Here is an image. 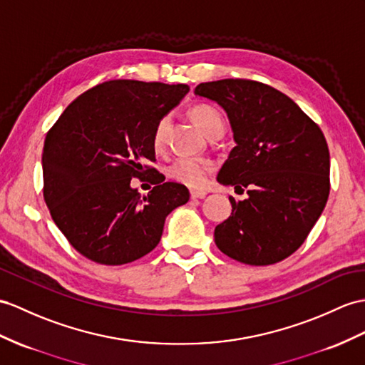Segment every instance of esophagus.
<instances>
[{"mask_svg": "<svg viewBox=\"0 0 365 365\" xmlns=\"http://www.w3.org/2000/svg\"><path fill=\"white\" fill-rule=\"evenodd\" d=\"M207 195V192L206 190H190V197L193 198V200H197V198H204Z\"/></svg>", "mask_w": 365, "mask_h": 365, "instance_id": "obj_1", "label": "esophagus"}]
</instances>
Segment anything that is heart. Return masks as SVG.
Instances as JSON below:
<instances>
[{"label":"heart","instance_id":"1","mask_svg":"<svg viewBox=\"0 0 365 365\" xmlns=\"http://www.w3.org/2000/svg\"><path fill=\"white\" fill-rule=\"evenodd\" d=\"M190 115L193 122L197 123L198 128L209 136L215 131H225V119L223 114L220 113L217 106L210 103H198L190 110ZM168 127H170V115H163L158 120L153 130V147L161 150L165 145ZM213 170V164L209 159L204 158H190V156H180L168 167V175L175 181L189 185V187H201L206 184L210 172Z\"/></svg>","mask_w":365,"mask_h":365}]
</instances>
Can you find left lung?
<instances>
[{
  "label": "left lung",
  "mask_w": 365,
  "mask_h": 365,
  "mask_svg": "<svg viewBox=\"0 0 365 365\" xmlns=\"http://www.w3.org/2000/svg\"><path fill=\"white\" fill-rule=\"evenodd\" d=\"M195 94L227 113L237 145L218 182L247 189L215 227L218 250L246 264L285 260L305 242L330 193V152L322 130L297 103L254 80L200 83Z\"/></svg>",
  "instance_id": "1"
}]
</instances>
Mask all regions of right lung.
<instances>
[{
	"instance_id": "1",
	"label": "right lung",
	"mask_w": 365,
	"mask_h": 365,
	"mask_svg": "<svg viewBox=\"0 0 365 365\" xmlns=\"http://www.w3.org/2000/svg\"><path fill=\"white\" fill-rule=\"evenodd\" d=\"M189 86L110 80L80 94L48 131L43 197L71 246L101 264H125L158 246L165 217L189 201L185 185L156 184L147 197L131 178L156 168L153 130ZM159 173V172H158Z\"/></svg>"
}]
</instances>
